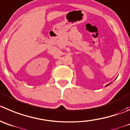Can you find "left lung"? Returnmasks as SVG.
Masks as SVG:
<instances>
[{"mask_svg": "<svg viewBox=\"0 0 130 130\" xmlns=\"http://www.w3.org/2000/svg\"><path fill=\"white\" fill-rule=\"evenodd\" d=\"M110 83H109V84H108V85H106V87H107V86H108V85H110Z\"/></svg>", "mask_w": 130, "mask_h": 130, "instance_id": "left-lung-1", "label": "left lung"}]
</instances>
